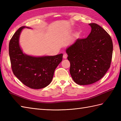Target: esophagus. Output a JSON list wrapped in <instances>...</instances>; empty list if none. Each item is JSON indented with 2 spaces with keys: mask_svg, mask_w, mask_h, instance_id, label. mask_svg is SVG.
I'll return each mask as SVG.
<instances>
[{
  "mask_svg": "<svg viewBox=\"0 0 121 121\" xmlns=\"http://www.w3.org/2000/svg\"><path fill=\"white\" fill-rule=\"evenodd\" d=\"M67 56H68L67 54L65 53V54H64V55H63V58L64 59H66V58H67Z\"/></svg>",
  "mask_w": 121,
  "mask_h": 121,
  "instance_id": "esophagus-1",
  "label": "esophagus"
}]
</instances>
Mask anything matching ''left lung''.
<instances>
[{"mask_svg":"<svg viewBox=\"0 0 121 121\" xmlns=\"http://www.w3.org/2000/svg\"><path fill=\"white\" fill-rule=\"evenodd\" d=\"M91 32L85 38H78L66 50L73 81L80 85L100 80L110 67L113 43L110 35L96 23L89 24Z\"/></svg>","mask_w":121,"mask_h":121,"instance_id":"obj_1","label":"left lung"}]
</instances>
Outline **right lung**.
<instances>
[{
    "instance_id": "obj_1",
    "label": "right lung",
    "mask_w": 121,
    "mask_h": 121,
    "mask_svg": "<svg viewBox=\"0 0 121 121\" xmlns=\"http://www.w3.org/2000/svg\"><path fill=\"white\" fill-rule=\"evenodd\" d=\"M24 27H20L10 40L9 53L12 70L25 86L32 89L43 88L52 81L55 69L62 60L63 54L42 57L25 55L19 43L20 34Z\"/></svg>"
}]
</instances>
